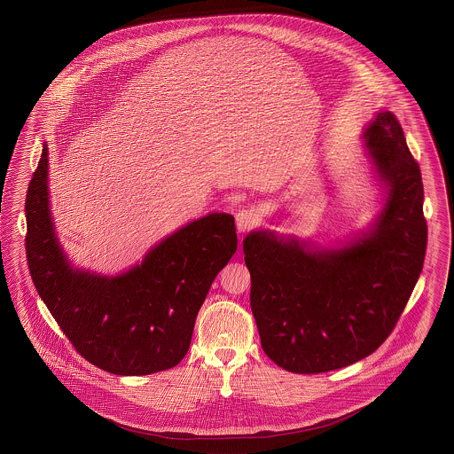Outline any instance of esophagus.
Segmentation results:
<instances>
[{
    "mask_svg": "<svg viewBox=\"0 0 454 454\" xmlns=\"http://www.w3.org/2000/svg\"><path fill=\"white\" fill-rule=\"evenodd\" d=\"M255 224V216L253 211L241 210L238 211L236 215V228L238 231L246 232L249 231Z\"/></svg>",
    "mask_w": 454,
    "mask_h": 454,
    "instance_id": "34e87169",
    "label": "esophagus"
}]
</instances>
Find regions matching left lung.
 Returning a JSON list of instances; mask_svg holds the SVG:
<instances>
[{
	"label": "left lung",
	"instance_id": "left-lung-1",
	"mask_svg": "<svg viewBox=\"0 0 454 454\" xmlns=\"http://www.w3.org/2000/svg\"><path fill=\"white\" fill-rule=\"evenodd\" d=\"M363 141L382 192L367 230L333 247L272 230L244 238L261 344L288 372H328L374 353L420 277L427 251L420 167L390 111H377Z\"/></svg>",
	"mask_w": 454,
	"mask_h": 454
}]
</instances>
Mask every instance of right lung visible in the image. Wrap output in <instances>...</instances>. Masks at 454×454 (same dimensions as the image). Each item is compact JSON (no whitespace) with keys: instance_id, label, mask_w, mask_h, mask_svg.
I'll use <instances>...</instances> for the list:
<instances>
[{"instance_id":"right-lung-1","label":"right lung","mask_w":454,"mask_h":454,"mask_svg":"<svg viewBox=\"0 0 454 454\" xmlns=\"http://www.w3.org/2000/svg\"><path fill=\"white\" fill-rule=\"evenodd\" d=\"M49 149L26 195V255L39 297L89 363L116 376H145L187 354L211 282L238 247L234 216L208 213L153 246L116 276L78 269L57 238Z\"/></svg>"}]
</instances>
